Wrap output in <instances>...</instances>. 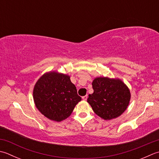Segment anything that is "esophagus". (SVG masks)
<instances>
[{
  "mask_svg": "<svg viewBox=\"0 0 159 159\" xmlns=\"http://www.w3.org/2000/svg\"><path fill=\"white\" fill-rule=\"evenodd\" d=\"M82 98H83V100H85V101H86L87 99H88V95H85V96H83Z\"/></svg>",
  "mask_w": 159,
  "mask_h": 159,
  "instance_id": "obj_1",
  "label": "esophagus"
}]
</instances>
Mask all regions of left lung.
<instances>
[{
	"mask_svg": "<svg viewBox=\"0 0 159 159\" xmlns=\"http://www.w3.org/2000/svg\"><path fill=\"white\" fill-rule=\"evenodd\" d=\"M94 92L88 102L96 114L104 120L119 117L129 105L131 94L127 86L119 79L97 77L92 82Z\"/></svg>",
	"mask_w": 159,
	"mask_h": 159,
	"instance_id": "obj_1",
	"label": "left lung"
}]
</instances>
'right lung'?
Segmentation results:
<instances>
[{
	"mask_svg": "<svg viewBox=\"0 0 159 159\" xmlns=\"http://www.w3.org/2000/svg\"><path fill=\"white\" fill-rule=\"evenodd\" d=\"M33 97L40 112L57 122L69 117L81 101L70 76L57 71H49L40 76L34 85Z\"/></svg>",
	"mask_w": 159,
	"mask_h": 159,
	"instance_id": "1",
	"label": "right lung"
}]
</instances>
